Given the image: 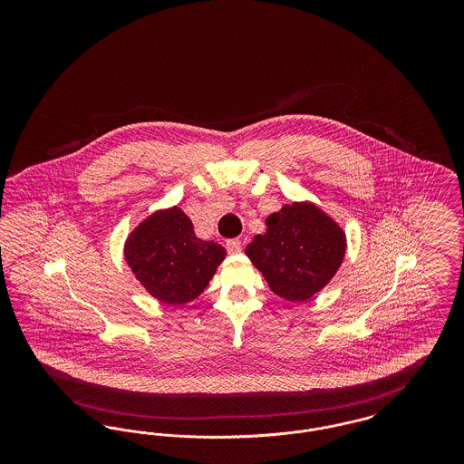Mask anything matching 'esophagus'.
<instances>
[{
    "label": "esophagus",
    "mask_w": 464,
    "mask_h": 464,
    "mask_svg": "<svg viewBox=\"0 0 464 464\" xmlns=\"http://www.w3.org/2000/svg\"><path fill=\"white\" fill-rule=\"evenodd\" d=\"M226 248L229 254H238L242 250V242L238 238H233V240H227L226 242Z\"/></svg>",
    "instance_id": "esophagus-1"
}]
</instances>
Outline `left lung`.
I'll use <instances>...</instances> for the list:
<instances>
[{
  "instance_id": "left-lung-1",
  "label": "left lung",
  "mask_w": 464,
  "mask_h": 464,
  "mask_svg": "<svg viewBox=\"0 0 464 464\" xmlns=\"http://www.w3.org/2000/svg\"><path fill=\"white\" fill-rule=\"evenodd\" d=\"M266 226L265 235H256L245 254L276 295L292 303L308 301L343 265L344 231L309 201L284 205Z\"/></svg>"
}]
</instances>
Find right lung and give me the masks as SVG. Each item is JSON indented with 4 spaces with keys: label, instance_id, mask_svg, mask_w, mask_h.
<instances>
[{
    "label": "right lung",
    "instance_id": "add662e5",
    "mask_svg": "<svg viewBox=\"0 0 464 464\" xmlns=\"http://www.w3.org/2000/svg\"><path fill=\"white\" fill-rule=\"evenodd\" d=\"M224 257V246L199 240L179 207L146 218L125 243V259L135 278L158 301L172 306L197 299Z\"/></svg>",
    "mask_w": 464,
    "mask_h": 464
}]
</instances>
